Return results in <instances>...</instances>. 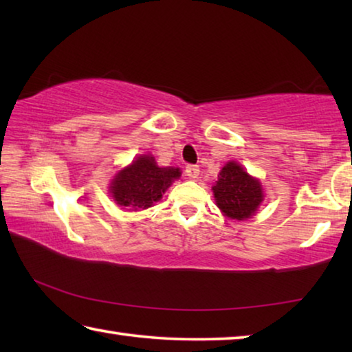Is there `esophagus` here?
<instances>
[{"instance_id":"esophagus-1","label":"esophagus","mask_w":352,"mask_h":352,"mask_svg":"<svg viewBox=\"0 0 352 352\" xmlns=\"http://www.w3.org/2000/svg\"><path fill=\"white\" fill-rule=\"evenodd\" d=\"M199 174H200V169H199L197 164H188L186 166V175L189 178H197Z\"/></svg>"}]
</instances>
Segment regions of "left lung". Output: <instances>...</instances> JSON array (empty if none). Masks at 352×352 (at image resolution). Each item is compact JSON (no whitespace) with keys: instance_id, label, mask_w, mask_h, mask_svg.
<instances>
[{"instance_id":"obj_1","label":"left lung","mask_w":352,"mask_h":352,"mask_svg":"<svg viewBox=\"0 0 352 352\" xmlns=\"http://www.w3.org/2000/svg\"><path fill=\"white\" fill-rule=\"evenodd\" d=\"M212 192L225 216L236 220L252 217L264 197L261 183L234 162L225 164L220 170Z\"/></svg>"}]
</instances>
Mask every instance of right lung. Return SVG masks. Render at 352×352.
<instances>
[{
	"mask_svg": "<svg viewBox=\"0 0 352 352\" xmlns=\"http://www.w3.org/2000/svg\"><path fill=\"white\" fill-rule=\"evenodd\" d=\"M178 177V169L158 168L153 157L142 155L115 177L110 192L118 205L129 210H146L162 199L164 190Z\"/></svg>",
	"mask_w": 352,
	"mask_h": 352,
	"instance_id": "add662e5",
	"label": "right lung"
}]
</instances>
